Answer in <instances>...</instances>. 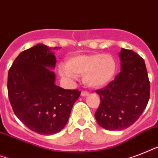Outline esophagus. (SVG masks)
Listing matches in <instances>:
<instances>
[{"label": "esophagus", "mask_w": 158, "mask_h": 158, "mask_svg": "<svg viewBox=\"0 0 158 158\" xmlns=\"http://www.w3.org/2000/svg\"><path fill=\"white\" fill-rule=\"evenodd\" d=\"M89 94V93L87 92V91L85 90H82L81 93V95L82 97H85V96H87V95Z\"/></svg>", "instance_id": "34e87169"}]
</instances>
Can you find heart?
<instances>
[{
  "label": "heart",
  "mask_w": 158,
  "mask_h": 158,
  "mask_svg": "<svg viewBox=\"0 0 158 158\" xmlns=\"http://www.w3.org/2000/svg\"><path fill=\"white\" fill-rule=\"evenodd\" d=\"M116 61L110 54L95 53L72 57L67 64H61L59 72L62 77L73 79L83 76V81L90 88H101L113 79L116 73Z\"/></svg>",
  "instance_id": "obj_1"
}]
</instances>
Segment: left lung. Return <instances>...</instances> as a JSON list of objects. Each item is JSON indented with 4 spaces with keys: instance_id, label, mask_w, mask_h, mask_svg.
I'll return each instance as SVG.
<instances>
[{
    "instance_id": "obj_1",
    "label": "left lung",
    "mask_w": 158,
    "mask_h": 158,
    "mask_svg": "<svg viewBox=\"0 0 158 158\" xmlns=\"http://www.w3.org/2000/svg\"><path fill=\"white\" fill-rule=\"evenodd\" d=\"M121 71L104 88L97 89L100 105L95 118L102 127L119 131L140 118L148 104L150 85L144 59L131 50L119 52Z\"/></svg>"
}]
</instances>
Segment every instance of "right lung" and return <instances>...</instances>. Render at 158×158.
Segmentation results:
<instances>
[{
	"instance_id": "add662e5",
	"label": "right lung",
	"mask_w": 158,
	"mask_h": 158,
	"mask_svg": "<svg viewBox=\"0 0 158 158\" xmlns=\"http://www.w3.org/2000/svg\"><path fill=\"white\" fill-rule=\"evenodd\" d=\"M44 44L18 55L8 73V96L16 116L31 131L52 135L64 127L78 89H64L55 84L56 56Z\"/></svg>"
}]
</instances>
